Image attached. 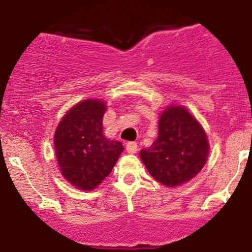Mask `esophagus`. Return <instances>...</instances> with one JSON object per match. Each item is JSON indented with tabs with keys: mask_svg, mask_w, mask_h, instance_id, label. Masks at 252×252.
Instances as JSON below:
<instances>
[{
	"mask_svg": "<svg viewBox=\"0 0 252 252\" xmlns=\"http://www.w3.org/2000/svg\"><path fill=\"white\" fill-rule=\"evenodd\" d=\"M126 152H128V153L134 154V153H137V152H138V144L135 142H129V143H126Z\"/></svg>",
	"mask_w": 252,
	"mask_h": 252,
	"instance_id": "obj_1",
	"label": "esophagus"
}]
</instances>
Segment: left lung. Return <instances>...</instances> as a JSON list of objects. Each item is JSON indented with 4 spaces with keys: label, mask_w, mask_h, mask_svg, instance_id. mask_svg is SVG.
Masks as SVG:
<instances>
[{
    "label": "left lung",
    "mask_w": 252,
    "mask_h": 252,
    "mask_svg": "<svg viewBox=\"0 0 252 252\" xmlns=\"http://www.w3.org/2000/svg\"><path fill=\"white\" fill-rule=\"evenodd\" d=\"M205 130L187 109L171 106L160 115L158 137L140 158L154 180L176 187L192 180L205 165L208 156Z\"/></svg>",
    "instance_id": "left-lung-1"
}]
</instances>
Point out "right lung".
Segmentation results:
<instances>
[{
  "mask_svg": "<svg viewBox=\"0 0 252 252\" xmlns=\"http://www.w3.org/2000/svg\"><path fill=\"white\" fill-rule=\"evenodd\" d=\"M105 108L100 100L76 104L55 131L54 143L61 173L84 191H90L109 176L124 149L121 142L104 137Z\"/></svg>",
  "mask_w": 252,
  "mask_h": 252,
  "instance_id": "obj_1",
  "label": "right lung"
}]
</instances>
